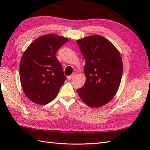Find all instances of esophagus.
Listing matches in <instances>:
<instances>
[{
    "instance_id": "1",
    "label": "esophagus",
    "mask_w": 150,
    "mask_h": 150,
    "mask_svg": "<svg viewBox=\"0 0 150 150\" xmlns=\"http://www.w3.org/2000/svg\"><path fill=\"white\" fill-rule=\"evenodd\" d=\"M74 77V74H72V75L67 76V79L68 80H71V79H72V78H73Z\"/></svg>"
}]
</instances>
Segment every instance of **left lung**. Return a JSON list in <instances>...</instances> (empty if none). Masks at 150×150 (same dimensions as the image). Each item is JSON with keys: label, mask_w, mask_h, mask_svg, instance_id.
Returning <instances> with one entry per match:
<instances>
[{"label": "left lung", "mask_w": 150, "mask_h": 150, "mask_svg": "<svg viewBox=\"0 0 150 150\" xmlns=\"http://www.w3.org/2000/svg\"><path fill=\"white\" fill-rule=\"evenodd\" d=\"M85 59L86 82L78 89L88 106L101 107L110 102L120 87L122 74L120 53L110 41L99 35L77 40Z\"/></svg>", "instance_id": "left-lung-1"}]
</instances>
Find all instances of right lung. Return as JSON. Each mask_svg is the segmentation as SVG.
<instances>
[{
  "instance_id": "obj_1",
  "label": "right lung",
  "mask_w": 150,
  "mask_h": 150,
  "mask_svg": "<svg viewBox=\"0 0 150 150\" xmlns=\"http://www.w3.org/2000/svg\"><path fill=\"white\" fill-rule=\"evenodd\" d=\"M67 40L55 34L42 35L24 52L20 63V80L24 94L31 101L42 105L56 97L66 76L56 53Z\"/></svg>"
}]
</instances>
